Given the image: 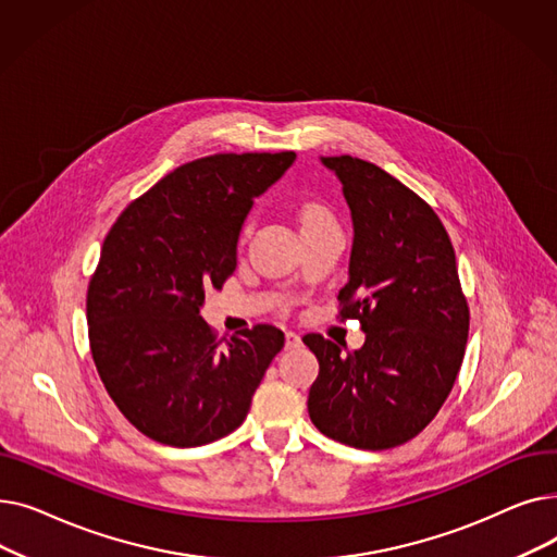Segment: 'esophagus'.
I'll return each instance as SVG.
<instances>
[{"label":"esophagus","instance_id":"esophagus-1","mask_svg":"<svg viewBox=\"0 0 557 557\" xmlns=\"http://www.w3.org/2000/svg\"><path fill=\"white\" fill-rule=\"evenodd\" d=\"M284 336H286V349H294V347H300L302 338H300V336H298L296 332H286Z\"/></svg>","mask_w":557,"mask_h":557}]
</instances>
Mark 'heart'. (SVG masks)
<instances>
[{"instance_id":"b5f03b06","label":"heart","mask_w":557,"mask_h":557,"mask_svg":"<svg viewBox=\"0 0 557 557\" xmlns=\"http://www.w3.org/2000/svg\"><path fill=\"white\" fill-rule=\"evenodd\" d=\"M327 221H332V214L323 208V205L309 202V205H305L302 212H300V223H302V227L318 225V223H327Z\"/></svg>"}]
</instances>
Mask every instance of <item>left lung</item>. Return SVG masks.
Masks as SVG:
<instances>
[{"mask_svg":"<svg viewBox=\"0 0 557 557\" xmlns=\"http://www.w3.org/2000/svg\"><path fill=\"white\" fill-rule=\"evenodd\" d=\"M320 162L336 173L352 214L338 300L366 343L343 355L320 334L302 338L320 366L307 408L332 441L382 451L411 441L441 411L465 357L470 309L449 234L416 191L361 158Z\"/></svg>","mask_w":557,"mask_h":557,"instance_id":"obj_1","label":"left lung"}]
</instances>
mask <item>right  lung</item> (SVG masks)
Masks as SVG:
<instances>
[{"label": "right lung", "instance_id": "1", "mask_svg": "<svg viewBox=\"0 0 557 557\" xmlns=\"http://www.w3.org/2000/svg\"><path fill=\"white\" fill-rule=\"evenodd\" d=\"M296 153H219L187 162L114 221L87 288L101 382L146 437L200 447L237 429L282 330L257 325L221 345L200 309L237 269L252 202Z\"/></svg>", "mask_w": 557, "mask_h": 557}]
</instances>
